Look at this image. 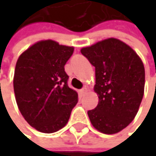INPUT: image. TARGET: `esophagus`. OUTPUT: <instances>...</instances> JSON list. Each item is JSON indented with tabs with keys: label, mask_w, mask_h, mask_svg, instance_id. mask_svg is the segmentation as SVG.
Masks as SVG:
<instances>
[{
	"label": "esophagus",
	"mask_w": 156,
	"mask_h": 156,
	"mask_svg": "<svg viewBox=\"0 0 156 156\" xmlns=\"http://www.w3.org/2000/svg\"><path fill=\"white\" fill-rule=\"evenodd\" d=\"M86 92H87V88L84 87V88H82V89L80 90V94H85Z\"/></svg>",
	"instance_id": "1"
}]
</instances>
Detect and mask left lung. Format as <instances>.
Here are the masks:
<instances>
[{"mask_svg":"<svg viewBox=\"0 0 156 156\" xmlns=\"http://www.w3.org/2000/svg\"><path fill=\"white\" fill-rule=\"evenodd\" d=\"M95 67L94 92L99 102L88 111L94 127L115 134L134 120L144 94V65L136 53L123 42L108 38L81 49Z\"/></svg>","mask_w":156,"mask_h":156,"instance_id":"1","label":"left lung"}]
</instances>
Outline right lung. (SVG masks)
Here are the masks:
<instances>
[{"instance_id": "1", "label": "right lung", "mask_w": 156, "mask_h": 156, "mask_svg": "<svg viewBox=\"0 0 156 156\" xmlns=\"http://www.w3.org/2000/svg\"><path fill=\"white\" fill-rule=\"evenodd\" d=\"M73 47L52 40L37 42L20 56L16 64L14 92L27 122L43 133H54L67 123L79 96L70 89L64 65Z\"/></svg>"}]
</instances>
